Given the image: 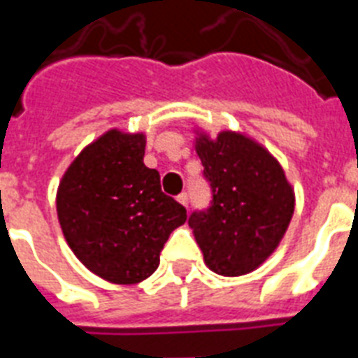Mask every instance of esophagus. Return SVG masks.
Segmentation results:
<instances>
[{
	"mask_svg": "<svg viewBox=\"0 0 358 358\" xmlns=\"http://www.w3.org/2000/svg\"><path fill=\"white\" fill-rule=\"evenodd\" d=\"M176 201H178L180 204H184V206H187V201H189V199H187V193H180L178 197H176Z\"/></svg>",
	"mask_w": 358,
	"mask_h": 358,
	"instance_id": "34e87169",
	"label": "esophagus"
}]
</instances>
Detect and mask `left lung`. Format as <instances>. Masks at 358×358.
Wrapping results in <instances>:
<instances>
[{
	"label": "left lung",
	"mask_w": 358,
	"mask_h": 358,
	"mask_svg": "<svg viewBox=\"0 0 358 358\" xmlns=\"http://www.w3.org/2000/svg\"><path fill=\"white\" fill-rule=\"evenodd\" d=\"M195 152L212 187V206L189 215L204 263L220 276H244L276 252L294 212L280 161L240 131L210 138L195 129Z\"/></svg>",
	"instance_id": "obj_1"
}]
</instances>
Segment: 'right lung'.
Wrapping results in <instances>:
<instances>
[{"instance_id":"add662e5","label":"right lung","mask_w":358,"mask_h":358,"mask_svg":"<svg viewBox=\"0 0 358 358\" xmlns=\"http://www.w3.org/2000/svg\"><path fill=\"white\" fill-rule=\"evenodd\" d=\"M144 133L108 129L76 155L59 180L56 210L67 244L90 272L133 285L154 274L185 208L144 165Z\"/></svg>"}]
</instances>
